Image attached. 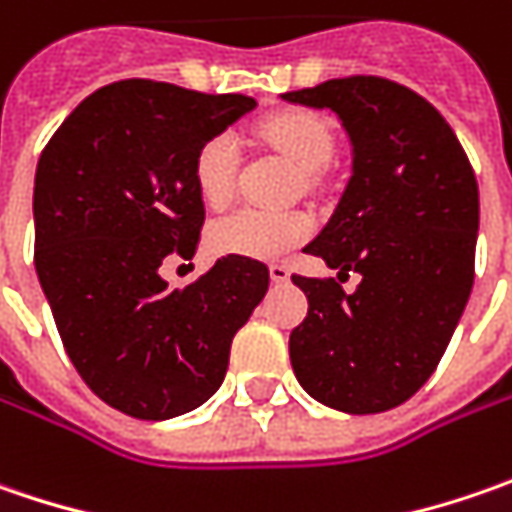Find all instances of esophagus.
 <instances>
[{"mask_svg":"<svg viewBox=\"0 0 512 512\" xmlns=\"http://www.w3.org/2000/svg\"><path fill=\"white\" fill-rule=\"evenodd\" d=\"M269 278L275 280V283H286L289 280V266L286 263H272L269 266Z\"/></svg>","mask_w":512,"mask_h":512,"instance_id":"obj_1","label":"esophagus"}]
</instances>
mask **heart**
I'll use <instances>...</instances> for the list:
<instances>
[{
  "mask_svg": "<svg viewBox=\"0 0 512 512\" xmlns=\"http://www.w3.org/2000/svg\"><path fill=\"white\" fill-rule=\"evenodd\" d=\"M257 140L275 148L292 166L303 171H318L329 163L335 151L332 128L312 111H278L260 120L255 128ZM194 186L200 191L203 203L220 209L232 200L234 180H237V145L229 134H214L203 140L194 163ZM312 232V217L298 209L289 212H260V209H237L209 229V243L220 255L240 257H278L298 246Z\"/></svg>",
  "mask_w": 512,
  "mask_h": 512,
  "instance_id": "b5f03b06",
  "label": "heart"
}]
</instances>
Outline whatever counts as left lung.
<instances>
[{
	"instance_id": "8db88e82",
	"label": "left lung",
	"mask_w": 512,
	"mask_h": 512,
	"mask_svg": "<svg viewBox=\"0 0 512 512\" xmlns=\"http://www.w3.org/2000/svg\"><path fill=\"white\" fill-rule=\"evenodd\" d=\"M329 108L352 140V177L323 232L303 249L358 272L300 278L309 312L289 335L300 387L352 415L404 404L433 375L476 275L478 183L447 120L384 77H344L289 91Z\"/></svg>"
}]
</instances>
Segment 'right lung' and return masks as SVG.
<instances>
[{
	"label": "right lung",
	"mask_w": 512,
	"mask_h": 512,
	"mask_svg": "<svg viewBox=\"0 0 512 512\" xmlns=\"http://www.w3.org/2000/svg\"><path fill=\"white\" fill-rule=\"evenodd\" d=\"M255 105L123 79L79 102L39 157L36 275L82 381L131 418L166 421L206 404L269 289L266 263L240 255L183 289L160 275L168 257L191 260L206 220L197 148Z\"/></svg>",
	"instance_id": "add662e5"
}]
</instances>
